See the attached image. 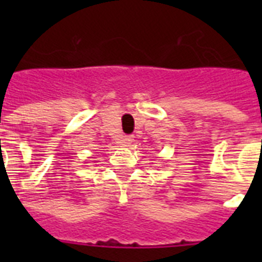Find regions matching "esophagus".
Segmentation results:
<instances>
[{
    "mask_svg": "<svg viewBox=\"0 0 262 262\" xmlns=\"http://www.w3.org/2000/svg\"><path fill=\"white\" fill-rule=\"evenodd\" d=\"M134 142V136H123V140H122V143H123V145H126V147H128V145L133 144Z\"/></svg>",
    "mask_w": 262,
    "mask_h": 262,
    "instance_id": "esophagus-1",
    "label": "esophagus"
}]
</instances>
